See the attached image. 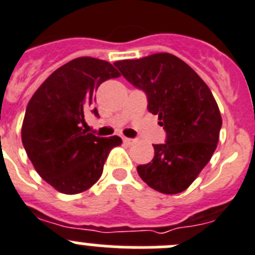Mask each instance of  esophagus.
Listing matches in <instances>:
<instances>
[{
  "mask_svg": "<svg viewBox=\"0 0 255 255\" xmlns=\"http://www.w3.org/2000/svg\"><path fill=\"white\" fill-rule=\"evenodd\" d=\"M134 142H136V141H134V139H132V138H127V137H125V138H123V143L127 144V146H132Z\"/></svg>",
  "mask_w": 255,
  "mask_h": 255,
  "instance_id": "1",
  "label": "esophagus"
}]
</instances>
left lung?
Returning a JSON list of instances; mask_svg holds the SVG:
<instances>
[{
    "label": "left lung",
    "mask_w": 255,
    "mask_h": 255,
    "mask_svg": "<svg viewBox=\"0 0 255 255\" xmlns=\"http://www.w3.org/2000/svg\"><path fill=\"white\" fill-rule=\"evenodd\" d=\"M126 80L147 96V109L159 116L165 143L153 144L152 161L137 166L152 189L176 194L187 189L208 164L222 126L217 103L205 81L170 53H155L114 63Z\"/></svg>",
    "instance_id": "obj_1"
}]
</instances>
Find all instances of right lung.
<instances>
[{
    "label": "right lung",
    "mask_w": 255,
    "mask_h": 255,
    "mask_svg": "<svg viewBox=\"0 0 255 255\" xmlns=\"http://www.w3.org/2000/svg\"><path fill=\"white\" fill-rule=\"evenodd\" d=\"M121 73L107 61L80 57L54 71L31 96L21 139L38 174L65 194L81 193L102 176L109 151L122 138H104L84 129L100 84Z\"/></svg>",
    "instance_id": "right-lung-1"
}]
</instances>
